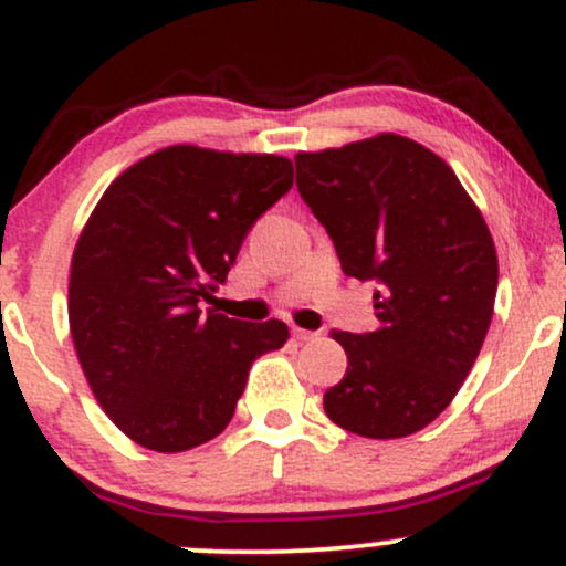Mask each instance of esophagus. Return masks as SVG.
Wrapping results in <instances>:
<instances>
[{
  "mask_svg": "<svg viewBox=\"0 0 566 566\" xmlns=\"http://www.w3.org/2000/svg\"><path fill=\"white\" fill-rule=\"evenodd\" d=\"M293 336L298 338V342H312V338H317L319 333L317 331H306V328H293Z\"/></svg>",
  "mask_w": 566,
  "mask_h": 566,
  "instance_id": "esophagus-1",
  "label": "esophagus"
}]
</instances>
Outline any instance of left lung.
<instances>
[{"label": "left lung", "mask_w": 566, "mask_h": 566, "mask_svg": "<svg viewBox=\"0 0 566 566\" xmlns=\"http://www.w3.org/2000/svg\"><path fill=\"white\" fill-rule=\"evenodd\" d=\"M295 184L342 271L379 284V328L331 333L347 374L325 412L358 437H409L448 409L485 342L499 284L491 230L442 157L392 133L301 151Z\"/></svg>", "instance_id": "obj_1"}]
</instances>
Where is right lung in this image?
Returning <instances> with one entry per match:
<instances>
[{"label": "right lung", "instance_id": "right-lung-1", "mask_svg": "<svg viewBox=\"0 0 566 566\" xmlns=\"http://www.w3.org/2000/svg\"><path fill=\"white\" fill-rule=\"evenodd\" d=\"M293 187L276 154L168 146L105 189L75 243L70 333L94 398L140 448L181 453L233 420L282 319L200 312L252 224Z\"/></svg>", "mask_w": 566, "mask_h": 566}]
</instances>
